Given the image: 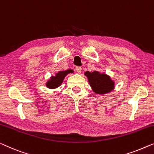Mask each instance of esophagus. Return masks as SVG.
Listing matches in <instances>:
<instances>
[{
  "mask_svg": "<svg viewBox=\"0 0 154 154\" xmlns=\"http://www.w3.org/2000/svg\"><path fill=\"white\" fill-rule=\"evenodd\" d=\"M76 70H77V72H78V73H81L82 72V68L81 67H76Z\"/></svg>",
  "mask_w": 154,
  "mask_h": 154,
  "instance_id": "esophagus-1",
  "label": "esophagus"
}]
</instances>
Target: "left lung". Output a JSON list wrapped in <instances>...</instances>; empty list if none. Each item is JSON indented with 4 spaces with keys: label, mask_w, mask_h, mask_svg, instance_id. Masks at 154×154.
I'll list each match as a JSON object with an SVG mask.
<instances>
[{
    "label": "left lung",
    "mask_w": 154,
    "mask_h": 154,
    "mask_svg": "<svg viewBox=\"0 0 154 154\" xmlns=\"http://www.w3.org/2000/svg\"><path fill=\"white\" fill-rule=\"evenodd\" d=\"M84 75L88 78V83L92 90L97 95H105L113 91L116 83L109 75L98 70L86 71Z\"/></svg>",
    "instance_id": "1"
}]
</instances>
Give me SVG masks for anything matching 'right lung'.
<instances>
[{"label":"right lung","instance_id":"right-lung-1","mask_svg":"<svg viewBox=\"0 0 154 154\" xmlns=\"http://www.w3.org/2000/svg\"><path fill=\"white\" fill-rule=\"evenodd\" d=\"M74 73V70L72 69H68L66 70H61L58 72L55 73L54 75H52L45 83V86L50 89H56L59 87L63 83L65 77L68 74Z\"/></svg>","mask_w":154,"mask_h":154}]
</instances>
